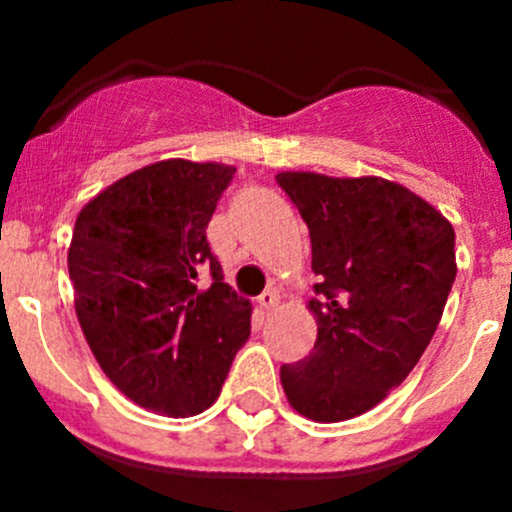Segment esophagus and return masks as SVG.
Returning a JSON list of instances; mask_svg holds the SVG:
<instances>
[{
  "instance_id": "esophagus-1",
  "label": "esophagus",
  "mask_w": 512,
  "mask_h": 512,
  "mask_svg": "<svg viewBox=\"0 0 512 512\" xmlns=\"http://www.w3.org/2000/svg\"><path fill=\"white\" fill-rule=\"evenodd\" d=\"M257 304H260V307L265 309V312H272V309H275L277 304H280V294H277L275 289H265V292H262L260 297H257Z\"/></svg>"
}]
</instances>
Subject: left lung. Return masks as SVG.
<instances>
[{"label":"left lung","instance_id":"8db88e82","mask_svg":"<svg viewBox=\"0 0 512 512\" xmlns=\"http://www.w3.org/2000/svg\"><path fill=\"white\" fill-rule=\"evenodd\" d=\"M312 237L309 299L317 342L280 369L297 414L337 423L366 414L426 352L456 280L453 225L394 180L275 175Z\"/></svg>","mask_w":512,"mask_h":512}]
</instances>
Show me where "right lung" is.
I'll return each instance as SVG.
<instances>
[{
	"label": "right lung",
	"mask_w": 512,
	"mask_h": 512,
	"mask_svg": "<svg viewBox=\"0 0 512 512\" xmlns=\"http://www.w3.org/2000/svg\"><path fill=\"white\" fill-rule=\"evenodd\" d=\"M232 173L225 163L158 160L76 218L69 277L86 342L116 389L160 416L210 409L250 337L252 304L225 285L205 240Z\"/></svg>",
	"instance_id": "1"
}]
</instances>
